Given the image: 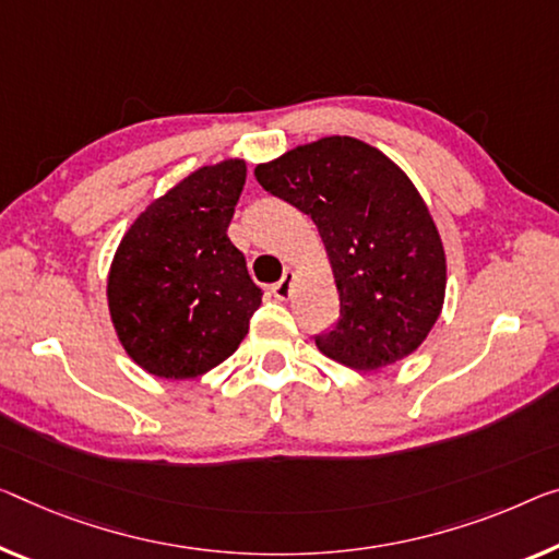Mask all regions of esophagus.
Here are the masks:
<instances>
[{
	"mask_svg": "<svg viewBox=\"0 0 559 559\" xmlns=\"http://www.w3.org/2000/svg\"><path fill=\"white\" fill-rule=\"evenodd\" d=\"M292 287H295V274L285 272V277H282L277 285L272 287V295L277 297V299H282V302H285V299L292 297Z\"/></svg>",
	"mask_w": 559,
	"mask_h": 559,
	"instance_id": "obj_1",
	"label": "esophagus"
}]
</instances>
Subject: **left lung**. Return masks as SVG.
Here are the masks:
<instances>
[{
    "instance_id": "left-lung-1",
    "label": "left lung",
    "mask_w": 559,
    "mask_h": 559,
    "mask_svg": "<svg viewBox=\"0 0 559 559\" xmlns=\"http://www.w3.org/2000/svg\"><path fill=\"white\" fill-rule=\"evenodd\" d=\"M270 194L312 217L340 292V320L317 337L357 372L423 345L444 305L448 262L423 194L394 162L355 136H322L254 167Z\"/></svg>"
}]
</instances>
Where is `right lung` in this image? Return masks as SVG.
<instances>
[{"mask_svg":"<svg viewBox=\"0 0 559 559\" xmlns=\"http://www.w3.org/2000/svg\"><path fill=\"white\" fill-rule=\"evenodd\" d=\"M247 162L194 169L124 231L107 274V305L127 355L144 372L192 380L235 355L262 305L227 227Z\"/></svg>","mask_w":559,"mask_h":559,"instance_id":"right-lung-1","label":"right lung"}]
</instances>
